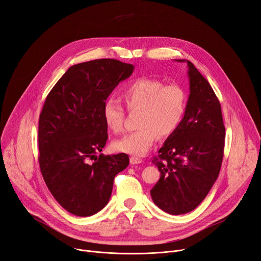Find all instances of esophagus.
I'll return each instance as SVG.
<instances>
[{
	"instance_id": "esophagus-1",
	"label": "esophagus",
	"mask_w": 261,
	"mask_h": 261,
	"mask_svg": "<svg viewBox=\"0 0 261 261\" xmlns=\"http://www.w3.org/2000/svg\"><path fill=\"white\" fill-rule=\"evenodd\" d=\"M142 163V160L140 158H137V156H131L130 158V164L134 165V164H140Z\"/></svg>"
}]
</instances>
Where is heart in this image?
I'll list each match as a JSON object with an SVG mask.
<instances>
[{"instance_id":"heart-1","label":"heart","mask_w":261,"mask_h":261,"mask_svg":"<svg viewBox=\"0 0 261 261\" xmlns=\"http://www.w3.org/2000/svg\"><path fill=\"white\" fill-rule=\"evenodd\" d=\"M121 99L130 111H141L138 127L141 128L114 141L113 148L119 152L142 156L148 152L160 138H168L180 126L188 103L184 87L177 84L165 85L155 77H139L128 83L121 92ZM102 118L109 130L122 131L123 109L114 100H107L102 106Z\"/></svg>"}]
</instances>
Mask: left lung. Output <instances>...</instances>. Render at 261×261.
<instances>
[{"label":"left lung","mask_w":261,"mask_h":261,"mask_svg":"<svg viewBox=\"0 0 261 261\" xmlns=\"http://www.w3.org/2000/svg\"><path fill=\"white\" fill-rule=\"evenodd\" d=\"M175 61L188 64L190 95L180 126L152 160L161 176L150 194L161 210L179 215L194 210L218 179L225 127L220 101L209 82L190 61Z\"/></svg>","instance_id":"obj_1"}]
</instances>
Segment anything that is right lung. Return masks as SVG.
Returning <instances> with one entry per match:
<instances>
[{"label": "right lung", "mask_w": 261, "mask_h": 261, "mask_svg": "<svg viewBox=\"0 0 261 261\" xmlns=\"http://www.w3.org/2000/svg\"><path fill=\"white\" fill-rule=\"evenodd\" d=\"M133 70V65L112 59L73 65L44 101L38 124L40 171L56 201L77 217L103 209L115 176L129 165L126 153H96L108 140L102 106Z\"/></svg>", "instance_id": "obj_1"}]
</instances>
